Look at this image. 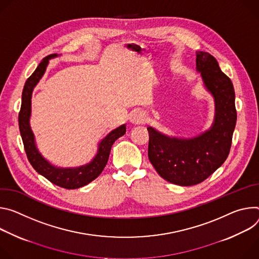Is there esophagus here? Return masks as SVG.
<instances>
[{
	"instance_id": "obj_1",
	"label": "esophagus",
	"mask_w": 259,
	"mask_h": 259,
	"mask_svg": "<svg viewBox=\"0 0 259 259\" xmlns=\"http://www.w3.org/2000/svg\"><path fill=\"white\" fill-rule=\"evenodd\" d=\"M145 120H146L145 115L142 112H138V111L134 112L131 114V116H130V122L134 125H139V124L144 123Z\"/></svg>"
}]
</instances>
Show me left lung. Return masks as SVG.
<instances>
[{"label": "left lung", "mask_w": 259, "mask_h": 259, "mask_svg": "<svg viewBox=\"0 0 259 259\" xmlns=\"http://www.w3.org/2000/svg\"><path fill=\"white\" fill-rule=\"evenodd\" d=\"M196 72L213 97L214 120L209 130L192 138L171 137L147 127L148 157L160 177L169 183L191 186L203 182L222 165L232 146L237 122L234 85L214 56L196 51Z\"/></svg>", "instance_id": "obj_1"}]
</instances>
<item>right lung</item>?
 Here are the masks:
<instances>
[{
    "instance_id": "1",
    "label": "right lung",
    "mask_w": 259,
    "mask_h": 259,
    "mask_svg": "<svg viewBox=\"0 0 259 259\" xmlns=\"http://www.w3.org/2000/svg\"><path fill=\"white\" fill-rule=\"evenodd\" d=\"M56 56L57 54H51L43 59L24 84L21 97V107L18 115L19 131L28 161L31 162L36 171L57 186L67 189H76L91 183L102 173L107 164L112 145L115 141L125 134L126 124H122L111 131L104 139H102L98 144V151L95 157L88 163L73 167H62L56 166L48 161L37 147L30 119L32 115V95L34 89L45 74L49 60Z\"/></svg>"
}]
</instances>
